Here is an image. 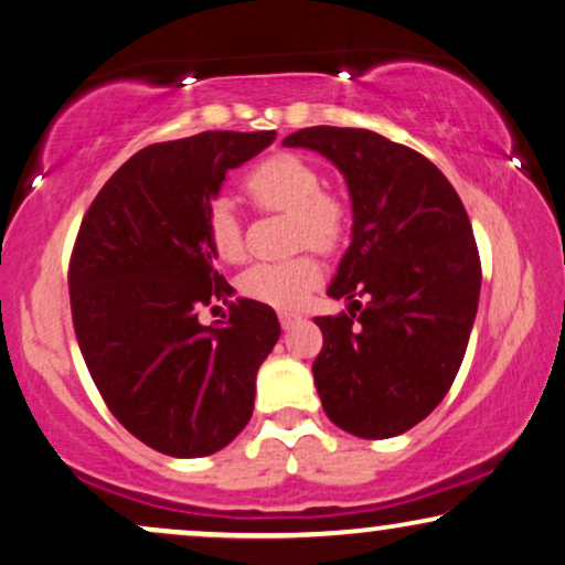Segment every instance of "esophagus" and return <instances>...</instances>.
<instances>
[{
	"label": "esophagus",
	"instance_id": "esophagus-1",
	"mask_svg": "<svg viewBox=\"0 0 565 565\" xmlns=\"http://www.w3.org/2000/svg\"><path fill=\"white\" fill-rule=\"evenodd\" d=\"M280 316V323H282V329H290V327H296V323L300 321V313H296V311H280L277 313Z\"/></svg>",
	"mask_w": 565,
	"mask_h": 565
}]
</instances>
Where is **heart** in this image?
<instances>
[{
    "label": "heart",
    "instance_id": "heart-1",
    "mask_svg": "<svg viewBox=\"0 0 565 565\" xmlns=\"http://www.w3.org/2000/svg\"><path fill=\"white\" fill-rule=\"evenodd\" d=\"M244 190L265 211L292 215V242L316 249H337L347 231V207L323 192V177L296 153H275L259 161L244 177ZM205 238L223 262L244 257L242 221L228 200H213L203 215ZM321 280V265L313 254H298L282 262H257L238 277L246 298L273 308H296Z\"/></svg>",
    "mask_w": 565,
    "mask_h": 565
}]
</instances>
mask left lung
<instances>
[{
  "label": "left lung",
  "mask_w": 565,
  "mask_h": 565,
  "mask_svg": "<svg viewBox=\"0 0 565 565\" xmlns=\"http://www.w3.org/2000/svg\"><path fill=\"white\" fill-rule=\"evenodd\" d=\"M282 146L327 157L352 200V242L327 290L350 313L313 319L323 412L354 437L404 435L450 391L476 321L481 259L466 207L427 157L373 130L313 126Z\"/></svg>",
  "instance_id": "obj_1"
}]
</instances>
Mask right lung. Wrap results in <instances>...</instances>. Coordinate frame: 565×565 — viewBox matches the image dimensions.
Wrapping results in <instances>:
<instances>
[{
	"label": "right lung",
	"mask_w": 565,
	"mask_h": 565,
	"mask_svg": "<svg viewBox=\"0 0 565 565\" xmlns=\"http://www.w3.org/2000/svg\"><path fill=\"white\" fill-rule=\"evenodd\" d=\"M275 130H205L134 153L84 215L68 265L79 350L107 408L130 435L172 458L226 447L254 412L257 370L280 339L265 303L236 298L213 262L203 215L228 169ZM223 299L228 322L203 328Z\"/></svg>",
	"instance_id": "1"
}]
</instances>
